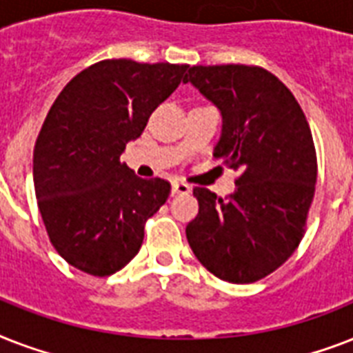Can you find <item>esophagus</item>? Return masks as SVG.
Returning a JSON list of instances; mask_svg holds the SVG:
<instances>
[{
	"label": "esophagus",
	"mask_w": 353,
	"mask_h": 353,
	"mask_svg": "<svg viewBox=\"0 0 353 353\" xmlns=\"http://www.w3.org/2000/svg\"><path fill=\"white\" fill-rule=\"evenodd\" d=\"M192 187L183 181H174L172 183V194H190Z\"/></svg>",
	"instance_id": "obj_1"
}]
</instances>
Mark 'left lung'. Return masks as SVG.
Here are the masks:
<instances>
[{"label":"left lung","instance_id":"8db88e82","mask_svg":"<svg viewBox=\"0 0 353 353\" xmlns=\"http://www.w3.org/2000/svg\"><path fill=\"white\" fill-rule=\"evenodd\" d=\"M185 82L221 113L214 157L234 168L236 192L218 198L196 187L199 212L187 240L218 279L249 284L293 254L317 183L310 124L274 74L254 65H194Z\"/></svg>","mask_w":353,"mask_h":353}]
</instances>
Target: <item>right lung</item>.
Segmentation results:
<instances>
[{"mask_svg":"<svg viewBox=\"0 0 353 353\" xmlns=\"http://www.w3.org/2000/svg\"><path fill=\"white\" fill-rule=\"evenodd\" d=\"M187 63L102 60L58 95L36 139V199L58 254L93 276L122 269L170 183L143 179L119 161L155 108L185 82Z\"/></svg>","mask_w":353,"mask_h":353,"instance_id":"right-lung-1","label":"right lung"}]
</instances>
